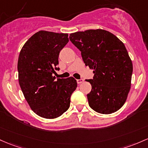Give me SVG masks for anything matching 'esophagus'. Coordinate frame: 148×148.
I'll list each match as a JSON object with an SVG mask.
<instances>
[{
	"instance_id": "1",
	"label": "esophagus",
	"mask_w": 148,
	"mask_h": 148,
	"mask_svg": "<svg viewBox=\"0 0 148 148\" xmlns=\"http://www.w3.org/2000/svg\"><path fill=\"white\" fill-rule=\"evenodd\" d=\"M77 84H82V82H84V79H77Z\"/></svg>"
}]
</instances>
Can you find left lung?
I'll return each instance as SVG.
<instances>
[{"label": "left lung", "instance_id": "left-lung-1", "mask_svg": "<svg viewBox=\"0 0 148 148\" xmlns=\"http://www.w3.org/2000/svg\"><path fill=\"white\" fill-rule=\"evenodd\" d=\"M71 42L82 52L86 66L93 69L88 79L91 91L87 95L94 111L109 114L124 105L131 88L133 64L124 43L103 29H90L69 35Z\"/></svg>", "mask_w": 148, "mask_h": 148}]
</instances>
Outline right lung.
<instances>
[{
    "label": "right lung",
    "mask_w": 148,
    "mask_h": 148,
    "mask_svg": "<svg viewBox=\"0 0 148 148\" xmlns=\"http://www.w3.org/2000/svg\"><path fill=\"white\" fill-rule=\"evenodd\" d=\"M68 34L39 31L24 43L18 58L19 84L31 109L38 116L55 119L65 112L77 87L73 77H53Z\"/></svg>",
    "instance_id": "1"
}]
</instances>
